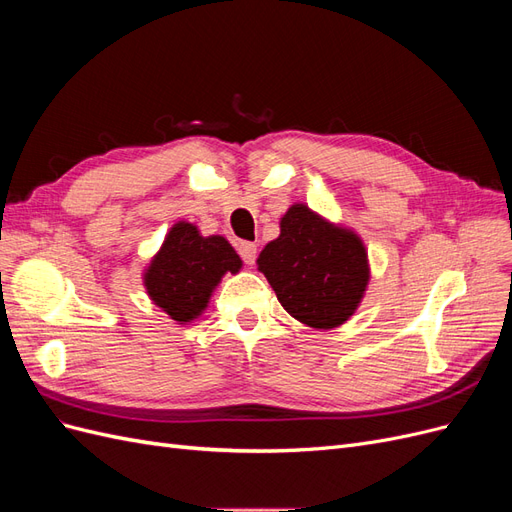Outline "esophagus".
Here are the masks:
<instances>
[{
  "mask_svg": "<svg viewBox=\"0 0 512 512\" xmlns=\"http://www.w3.org/2000/svg\"><path fill=\"white\" fill-rule=\"evenodd\" d=\"M237 250H239V256L243 258L245 265H254V262H256V243H252V241H239Z\"/></svg>",
  "mask_w": 512,
  "mask_h": 512,
  "instance_id": "obj_1",
  "label": "esophagus"
}]
</instances>
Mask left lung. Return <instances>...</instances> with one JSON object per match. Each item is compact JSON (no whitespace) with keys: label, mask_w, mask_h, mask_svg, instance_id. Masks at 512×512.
Returning <instances> with one entry per match:
<instances>
[{"label":"left lung","mask_w":512,"mask_h":512,"mask_svg":"<svg viewBox=\"0 0 512 512\" xmlns=\"http://www.w3.org/2000/svg\"><path fill=\"white\" fill-rule=\"evenodd\" d=\"M256 262L286 312L312 329L344 324L369 282L363 241L305 205L286 211L280 237L265 245Z\"/></svg>","instance_id":"8db88e82"}]
</instances>
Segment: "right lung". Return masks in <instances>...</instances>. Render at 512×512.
<instances>
[{
  "label": "right lung",
  "mask_w": 512,
  "mask_h": 512,
  "mask_svg": "<svg viewBox=\"0 0 512 512\" xmlns=\"http://www.w3.org/2000/svg\"><path fill=\"white\" fill-rule=\"evenodd\" d=\"M241 258L220 237H203L194 224L179 222L166 235L145 271L151 301L177 322L203 314L224 273H237Z\"/></svg>",
  "instance_id": "right-lung-1"
}]
</instances>
